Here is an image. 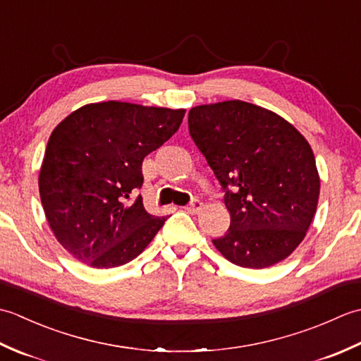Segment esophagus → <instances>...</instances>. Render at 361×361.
<instances>
[{
	"label": "esophagus",
	"mask_w": 361,
	"mask_h": 361,
	"mask_svg": "<svg viewBox=\"0 0 361 361\" xmlns=\"http://www.w3.org/2000/svg\"><path fill=\"white\" fill-rule=\"evenodd\" d=\"M202 209H203V203L200 200H192L186 206V211H189L190 214H198Z\"/></svg>",
	"instance_id": "34e87169"
}]
</instances>
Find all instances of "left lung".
<instances>
[{"instance_id":"1","label":"left lung","mask_w":361,"mask_h":361,"mask_svg":"<svg viewBox=\"0 0 361 361\" xmlns=\"http://www.w3.org/2000/svg\"><path fill=\"white\" fill-rule=\"evenodd\" d=\"M188 122L231 214L214 247L255 270L288 257L307 234L319 198L307 140L279 114L243 101L194 106Z\"/></svg>"}]
</instances>
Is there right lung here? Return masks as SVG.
Returning a JSON list of instances; mask_svg holds the SVG:
<instances>
[{"mask_svg": "<svg viewBox=\"0 0 361 361\" xmlns=\"http://www.w3.org/2000/svg\"><path fill=\"white\" fill-rule=\"evenodd\" d=\"M185 109L97 102L52 130L38 175L46 220L59 243L93 268L140 256L166 217L145 211L142 161L180 128Z\"/></svg>", "mask_w": 361, "mask_h": 361, "instance_id": "1", "label": "right lung"}]
</instances>
